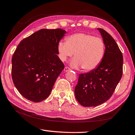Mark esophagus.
<instances>
[{
	"mask_svg": "<svg viewBox=\"0 0 135 135\" xmlns=\"http://www.w3.org/2000/svg\"><path fill=\"white\" fill-rule=\"evenodd\" d=\"M64 71H70V70H71V68H69L68 67H65V68H64Z\"/></svg>",
	"mask_w": 135,
	"mask_h": 135,
	"instance_id": "esophagus-1",
	"label": "esophagus"
}]
</instances>
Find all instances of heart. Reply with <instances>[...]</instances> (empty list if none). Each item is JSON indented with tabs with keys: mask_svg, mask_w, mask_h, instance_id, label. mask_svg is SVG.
Instances as JSON below:
<instances>
[{
	"mask_svg": "<svg viewBox=\"0 0 135 135\" xmlns=\"http://www.w3.org/2000/svg\"><path fill=\"white\" fill-rule=\"evenodd\" d=\"M59 59L65 61L74 54L70 61L74 68H80L86 71L95 70L103 58L105 45L101 38L89 34H74L67 38V42L61 41L58 44Z\"/></svg>",
	"mask_w": 135,
	"mask_h": 135,
	"instance_id": "b5f03b06",
	"label": "heart"
}]
</instances>
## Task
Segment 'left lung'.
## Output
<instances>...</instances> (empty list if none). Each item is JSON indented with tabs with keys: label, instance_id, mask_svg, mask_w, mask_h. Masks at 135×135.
Segmentation results:
<instances>
[{
	"label": "left lung",
	"instance_id": "left-lung-1",
	"mask_svg": "<svg viewBox=\"0 0 135 135\" xmlns=\"http://www.w3.org/2000/svg\"><path fill=\"white\" fill-rule=\"evenodd\" d=\"M98 30L105 46L103 58L95 70L79 74L75 87L77 100L85 107H97L108 100L123 74V57L117 44L105 30Z\"/></svg>",
	"mask_w": 135,
	"mask_h": 135
}]
</instances>
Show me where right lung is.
<instances>
[{"mask_svg": "<svg viewBox=\"0 0 135 135\" xmlns=\"http://www.w3.org/2000/svg\"><path fill=\"white\" fill-rule=\"evenodd\" d=\"M66 31L41 29L24 38L12 58V80L27 99L38 102L49 97L64 65L58 56V44Z\"/></svg>", "mask_w": 135, "mask_h": 135, "instance_id": "right-lung-1", "label": "right lung"}]
</instances>
